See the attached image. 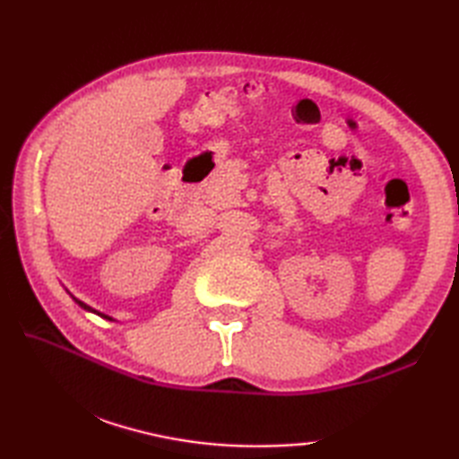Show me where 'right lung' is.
<instances>
[{"label": "right lung", "instance_id": "right-lung-1", "mask_svg": "<svg viewBox=\"0 0 459 459\" xmlns=\"http://www.w3.org/2000/svg\"><path fill=\"white\" fill-rule=\"evenodd\" d=\"M74 301H76V304H79L81 307H84V309H89V311H94V314H99V316H102V317H106V319H112V317H108V316H104V314H100V311H96V309H92L91 306H86V304H82V301H81V299H76V298H74Z\"/></svg>", "mask_w": 459, "mask_h": 459}]
</instances>
